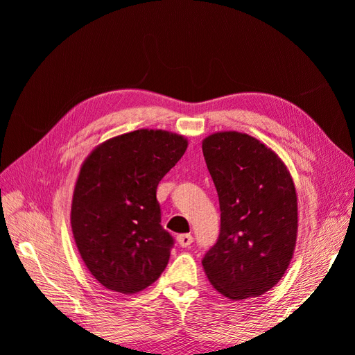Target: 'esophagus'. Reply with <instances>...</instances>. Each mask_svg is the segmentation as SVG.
<instances>
[{"label":"esophagus","instance_id":"34e87169","mask_svg":"<svg viewBox=\"0 0 355 355\" xmlns=\"http://www.w3.org/2000/svg\"><path fill=\"white\" fill-rule=\"evenodd\" d=\"M192 241H194V237L191 234H180L178 237V243L180 247H188Z\"/></svg>","mask_w":355,"mask_h":355}]
</instances>
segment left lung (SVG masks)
Masks as SVG:
<instances>
[{"label": "left lung", "mask_w": 355, "mask_h": 355, "mask_svg": "<svg viewBox=\"0 0 355 355\" xmlns=\"http://www.w3.org/2000/svg\"><path fill=\"white\" fill-rule=\"evenodd\" d=\"M202 154L220 206V234L204 256V272L228 299L261 296L282 280L293 257L292 175L271 148L240 132L209 135Z\"/></svg>", "instance_id": "1"}]
</instances>
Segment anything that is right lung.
Segmentation results:
<instances>
[{"instance_id": "add662e5", "label": "right lung", "mask_w": 355, "mask_h": 355, "mask_svg": "<svg viewBox=\"0 0 355 355\" xmlns=\"http://www.w3.org/2000/svg\"><path fill=\"white\" fill-rule=\"evenodd\" d=\"M187 148L185 136L141 128L108 139L84 159L71 227L81 259L105 288L133 295L166 270L173 239L159 225L155 194Z\"/></svg>"}]
</instances>
